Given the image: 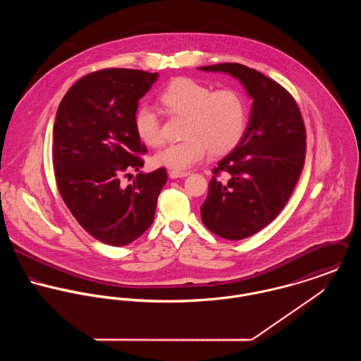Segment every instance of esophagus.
<instances>
[{"label": "esophagus", "mask_w": 361, "mask_h": 361, "mask_svg": "<svg viewBox=\"0 0 361 361\" xmlns=\"http://www.w3.org/2000/svg\"><path fill=\"white\" fill-rule=\"evenodd\" d=\"M189 172L188 171H169V178L176 179V178H185L188 176Z\"/></svg>", "instance_id": "1"}]
</instances>
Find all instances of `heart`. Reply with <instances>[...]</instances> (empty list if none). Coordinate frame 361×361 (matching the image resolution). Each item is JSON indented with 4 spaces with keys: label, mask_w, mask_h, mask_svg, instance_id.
<instances>
[{
    "label": "heart",
    "mask_w": 361,
    "mask_h": 361,
    "mask_svg": "<svg viewBox=\"0 0 361 361\" xmlns=\"http://www.w3.org/2000/svg\"><path fill=\"white\" fill-rule=\"evenodd\" d=\"M158 102L169 116H183L182 137L159 150L154 162L171 171H185L200 162L208 152L225 155L243 140L249 123L245 96L232 87L212 90L203 82L180 76L172 79L159 93ZM133 129L149 147L164 142L161 121L147 105L133 114Z\"/></svg>",
    "instance_id": "obj_1"
}]
</instances>
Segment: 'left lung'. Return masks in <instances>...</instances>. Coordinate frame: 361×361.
Returning a JSON list of instances; mask_svg holds the SVG:
<instances>
[{"label": "left lung", "instance_id": "left-lung-1", "mask_svg": "<svg viewBox=\"0 0 361 361\" xmlns=\"http://www.w3.org/2000/svg\"><path fill=\"white\" fill-rule=\"evenodd\" d=\"M238 78L253 99L240 145L212 169L202 221L214 235L246 239L286 206L305 166L306 126L292 94L256 69L236 62L199 68Z\"/></svg>", "mask_w": 361, "mask_h": 361}]
</instances>
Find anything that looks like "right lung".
<instances>
[{
    "label": "right lung",
    "mask_w": 361,
    "mask_h": 361,
    "mask_svg": "<svg viewBox=\"0 0 361 361\" xmlns=\"http://www.w3.org/2000/svg\"><path fill=\"white\" fill-rule=\"evenodd\" d=\"M155 79L139 69L96 71L66 92L56 111L52 164L59 195L82 228L109 246L129 245L150 228L168 180L158 168L121 183L145 165L147 149L133 129V114Z\"/></svg>",
    "instance_id": "add662e5"
}]
</instances>
